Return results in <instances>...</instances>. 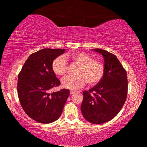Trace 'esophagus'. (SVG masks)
I'll list each match as a JSON object with an SVG mask.
<instances>
[{
	"instance_id": "esophagus-1",
	"label": "esophagus",
	"mask_w": 147,
	"mask_h": 147,
	"mask_svg": "<svg viewBox=\"0 0 147 147\" xmlns=\"http://www.w3.org/2000/svg\"><path fill=\"white\" fill-rule=\"evenodd\" d=\"M74 93H75V91H70V94H73Z\"/></svg>"
}]
</instances>
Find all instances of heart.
<instances>
[{
	"mask_svg": "<svg viewBox=\"0 0 147 147\" xmlns=\"http://www.w3.org/2000/svg\"><path fill=\"white\" fill-rule=\"evenodd\" d=\"M71 58L79 65L77 76H68L61 80V86L65 89L76 90L85 86L87 82L91 86H94L102 80L105 73V66L102 62L93 59L89 54L78 52L71 56H59L54 59L52 69L58 76H64L67 71V59Z\"/></svg>",
	"mask_w": 147,
	"mask_h": 147,
	"instance_id": "heart-1",
	"label": "heart"
}]
</instances>
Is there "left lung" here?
Segmentation results:
<instances>
[{
	"mask_svg": "<svg viewBox=\"0 0 147 147\" xmlns=\"http://www.w3.org/2000/svg\"><path fill=\"white\" fill-rule=\"evenodd\" d=\"M94 51L104 57L105 73L102 80L83 92L82 113L89 123L103 124L117 115L125 102L128 92L127 74L117 58L105 50Z\"/></svg>",
	"mask_w": 147,
	"mask_h": 147,
	"instance_id": "obj_1",
	"label": "left lung"
}]
</instances>
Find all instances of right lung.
Segmentation results:
<instances>
[{"label":"right lung","mask_w":147,"mask_h":147,"mask_svg":"<svg viewBox=\"0 0 147 147\" xmlns=\"http://www.w3.org/2000/svg\"><path fill=\"white\" fill-rule=\"evenodd\" d=\"M65 51L43 49L32 54L18 75L20 103L27 115L38 123L49 124L58 119L69 96L70 91L67 89L50 93V89L60 84L52 63Z\"/></svg>","instance_id":"1"}]
</instances>
